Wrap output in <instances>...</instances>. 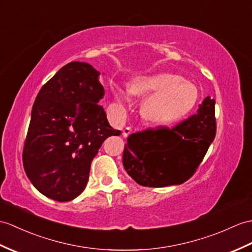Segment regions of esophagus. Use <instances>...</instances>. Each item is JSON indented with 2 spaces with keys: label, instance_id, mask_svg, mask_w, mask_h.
I'll list each match as a JSON object with an SVG mask.
<instances>
[{
  "label": "esophagus",
  "instance_id": "obj_1",
  "mask_svg": "<svg viewBox=\"0 0 252 252\" xmlns=\"http://www.w3.org/2000/svg\"><path fill=\"white\" fill-rule=\"evenodd\" d=\"M131 133H132V128L130 126H126L124 128V131H122V135H124V137H127Z\"/></svg>",
  "mask_w": 252,
  "mask_h": 252
}]
</instances>
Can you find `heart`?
<instances>
[{
    "label": "heart",
    "mask_w": 252,
    "mask_h": 252,
    "mask_svg": "<svg viewBox=\"0 0 252 252\" xmlns=\"http://www.w3.org/2000/svg\"><path fill=\"white\" fill-rule=\"evenodd\" d=\"M128 93L138 97L148 95L142 104L140 114L154 125H169L181 120L195 107L198 99L194 85L181 76L168 73L135 78L128 85ZM117 96L122 102L127 101L124 92L119 91Z\"/></svg>",
    "instance_id": "obj_1"
}]
</instances>
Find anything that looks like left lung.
<instances>
[{
  "label": "left lung",
  "mask_w": 252,
  "mask_h": 252,
  "mask_svg": "<svg viewBox=\"0 0 252 252\" xmlns=\"http://www.w3.org/2000/svg\"><path fill=\"white\" fill-rule=\"evenodd\" d=\"M215 99L207 96L197 113L169 128L131 134L124 150L126 173L140 186L180 185L193 176L216 136Z\"/></svg>",
  "instance_id": "left-lung-1"
}]
</instances>
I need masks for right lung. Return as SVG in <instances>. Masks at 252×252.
<instances>
[{"mask_svg": "<svg viewBox=\"0 0 252 252\" xmlns=\"http://www.w3.org/2000/svg\"><path fill=\"white\" fill-rule=\"evenodd\" d=\"M98 75L88 63H67L35 98L23 167L35 188L55 201H72L85 190L103 142L121 134L98 104L104 96Z\"/></svg>", "mask_w": 252, "mask_h": 252, "instance_id": "right-lung-1", "label": "right lung"}]
</instances>
